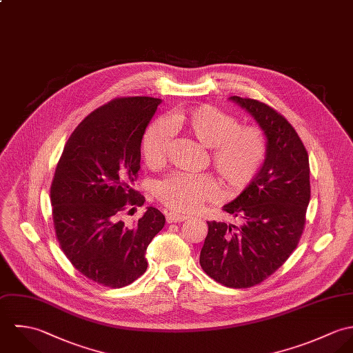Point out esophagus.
Returning a JSON list of instances; mask_svg holds the SVG:
<instances>
[{"mask_svg": "<svg viewBox=\"0 0 353 353\" xmlns=\"http://www.w3.org/2000/svg\"><path fill=\"white\" fill-rule=\"evenodd\" d=\"M188 219L187 215H180V214H176V212H168L166 214V221L168 223H173V222H183Z\"/></svg>", "mask_w": 353, "mask_h": 353, "instance_id": "obj_1", "label": "esophagus"}]
</instances>
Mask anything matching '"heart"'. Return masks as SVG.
<instances>
[{"mask_svg":"<svg viewBox=\"0 0 353 353\" xmlns=\"http://www.w3.org/2000/svg\"><path fill=\"white\" fill-rule=\"evenodd\" d=\"M181 130L209 148V161L229 192L243 191L259 172L266 157L263 132L251 125L240 127L237 120L210 105L177 112L170 119ZM170 145V130L162 123L151 124L141 141L148 166H159ZM157 198L170 210L191 212L203 202L215 201L219 187L212 176L173 173L157 184Z\"/></svg>","mask_w":353,"mask_h":353,"instance_id":"heart-1","label":"heart"}]
</instances>
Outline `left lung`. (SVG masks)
Instances as JSON below:
<instances>
[{
    "mask_svg": "<svg viewBox=\"0 0 353 353\" xmlns=\"http://www.w3.org/2000/svg\"><path fill=\"white\" fill-rule=\"evenodd\" d=\"M266 138V157L250 185L223 210L240 226L212 221L201 251L208 276L229 288H250L272 276L297 247L310 203V162L293 127L256 99L230 97Z\"/></svg>",
    "mask_w": 353,
    "mask_h": 353,
    "instance_id": "1",
    "label": "left lung"
}]
</instances>
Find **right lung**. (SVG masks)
<instances>
[{"instance_id":"1","label":"right lung","mask_w":353,"mask_h":353,"mask_svg":"<svg viewBox=\"0 0 353 353\" xmlns=\"http://www.w3.org/2000/svg\"><path fill=\"white\" fill-rule=\"evenodd\" d=\"M162 101L117 98L87 116L72 132L50 187L57 240L76 270L110 288L138 280L145 250L165 215L147 208L137 222L123 215L144 203L135 190L141 144Z\"/></svg>"}]
</instances>
